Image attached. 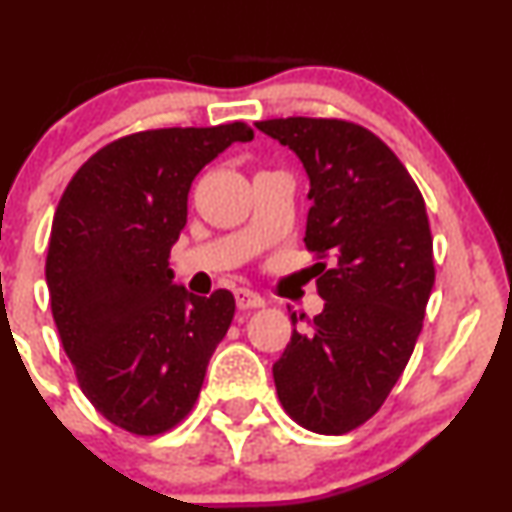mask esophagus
<instances>
[{
	"label": "esophagus",
	"mask_w": 512,
	"mask_h": 512,
	"mask_svg": "<svg viewBox=\"0 0 512 512\" xmlns=\"http://www.w3.org/2000/svg\"><path fill=\"white\" fill-rule=\"evenodd\" d=\"M236 303L240 310H255V308H264V298L260 293L250 291V289H236Z\"/></svg>",
	"instance_id": "34e87169"
}]
</instances>
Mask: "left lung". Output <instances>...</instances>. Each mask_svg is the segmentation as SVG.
<instances>
[{
    "label": "left lung",
    "mask_w": 512,
    "mask_h": 512,
    "mask_svg": "<svg viewBox=\"0 0 512 512\" xmlns=\"http://www.w3.org/2000/svg\"><path fill=\"white\" fill-rule=\"evenodd\" d=\"M257 129L301 158L305 248L331 262L315 264L325 310L274 363L276 395L296 424L342 436L383 407L424 327L436 281L426 204L395 151L356 122L279 117Z\"/></svg>",
    "instance_id": "1"
}]
</instances>
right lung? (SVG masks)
Listing matches in <instances>:
<instances>
[{
  "mask_svg": "<svg viewBox=\"0 0 512 512\" xmlns=\"http://www.w3.org/2000/svg\"><path fill=\"white\" fill-rule=\"evenodd\" d=\"M245 122L127 134L74 173L52 219L45 279L76 380L110 424L134 436L175 428L195 407L236 298L173 284L170 248L197 173Z\"/></svg>",
  "mask_w": 512,
  "mask_h": 512,
  "instance_id": "right-lung-1",
  "label": "right lung"
}]
</instances>
